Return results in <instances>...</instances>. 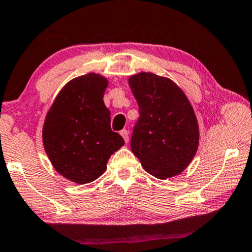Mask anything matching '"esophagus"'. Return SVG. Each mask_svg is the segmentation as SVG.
Segmentation results:
<instances>
[{"label": "esophagus", "mask_w": 252, "mask_h": 252, "mask_svg": "<svg viewBox=\"0 0 252 252\" xmlns=\"http://www.w3.org/2000/svg\"><path fill=\"white\" fill-rule=\"evenodd\" d=\"M121 136L123 137V139H125V141L126 143L127 144V141H129V131L127 130H126V129H123V130H121Z\"/></svg>", "instance_id": "esophagus-1"}]
</instances>
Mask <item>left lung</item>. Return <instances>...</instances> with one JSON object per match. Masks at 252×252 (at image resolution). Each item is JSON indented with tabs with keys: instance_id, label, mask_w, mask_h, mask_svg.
Masks as SVG:
<instances>
[{
	"instance_id": "8db88e82",
	"label": "left lung",
	"mask_w": 252,
	"mask_h": 252,
	"mask_svg": "<svg viewBox=\"0 0 252 252\" xmlns=\"http://www.w3.org/2000/svg\"><path fill=\"white\" fill-rule=\"evenodd\" d=\"M140 118L131 151L150 175L166 179L182 173L195 157L200 131L185 92L165 76L140 72L127 79Z\"/></svg>"
}]
</instances>
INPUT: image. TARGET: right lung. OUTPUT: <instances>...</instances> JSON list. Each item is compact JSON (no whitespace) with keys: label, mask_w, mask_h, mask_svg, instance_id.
<instances>
[{"label":"right lung","mask_w":252,"mask_h":252,"mask_svg":"<svg viewBox=\"0 0 252 252\" xmlns=\"http://www.w3.org/2000/svg\"><path fill=\"white\" fill-rule=\"evenodd\" d=\"M108 80L98 73L74 77L62 88L45 116L42 140L55 170L69 182L91 183L107 169L125 140L111 129L104 94Z\"/></svg>","instance_id":"1"}]
</instances>
